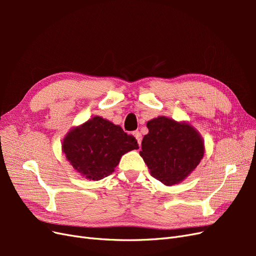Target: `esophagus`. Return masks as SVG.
<instances>
[{"label":"esophagus","instance_id":"esophagus-1","mask_svg":"<svg viewBox=\"0 0 256 256\" xmlns=\"http://www.w3.org/2000/svg\"><path fill=\"white\" fill-rule=\"evenodd\" d=\"M134 136L136 138V141H138V146H141V142H142V134H141V132L140 131H134Z\"/></svg>","mask_w":256,"mask_h":256}]
</instances>
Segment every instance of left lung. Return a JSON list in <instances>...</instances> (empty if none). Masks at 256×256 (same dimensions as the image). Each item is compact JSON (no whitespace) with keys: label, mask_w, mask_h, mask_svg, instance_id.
Returning a JSON list of instances; mask_svg holds the SVG:
<instances>
[{"label":"left lung","mask_w":256,"mask_h":256,"mask_svg":"<svg viewBox=\"0 0 256 256\" xmlns=\"http://www.w3.org/2000/svg\"><path fill=\"white\" fill-rule=\"evenodd\" d=\"M140 152L150 175L164 184H180L194 170L204 156V141L194 127L166 116L147 122Z\"/></svg>","instance_id":"8db88e82"}]
</instances>
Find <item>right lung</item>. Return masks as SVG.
Listing matches in <instances>:
<instances>
[{
  "instance_id": "1",
  "label": "right lung",
  "mask_w": 256,
  "mask_h": 256,
  "mask_svg": "<svg viewBox=\"0 0 256 256\" xmlns=\"http://www.w3.org/2000/svg\"><path fill=\"white\" fill-rule=\"evenodd\" d=\"M138 148L134 136L100 116L72 128L62 143L69 164L90 180H100L112 174L122 154Z\"/></svg>"
}]
</instances>
